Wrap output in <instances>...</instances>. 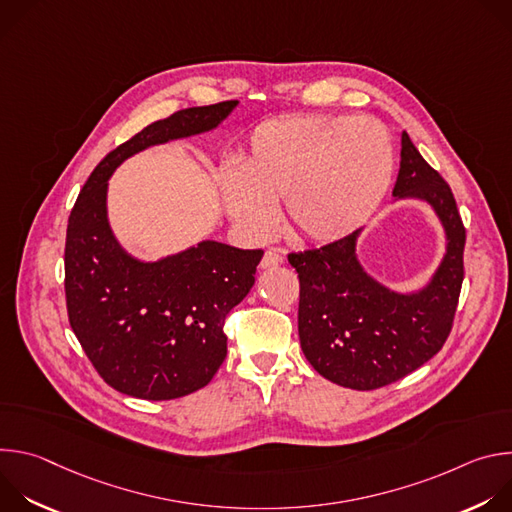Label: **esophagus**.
Instances as JSON below:
<instances>
[{
  "label": "esophagus",
  "instance_id": "1",
  "mask_svg": "<svg viewBox=\"0 0 512 512\" xmlns=\"http://www.w3.org/2000/svg\"><path fill=\"white\" fill-rule=\"evenodd\" d=\"M283 263V251L279 249H267L263 259H261V267L263 269H269V267H277Z\"/></svg>",
  "mask_w": 512,
  "mask_h": 512
}]
</instances>
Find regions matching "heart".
<instances>
[{
    "label": "heart",
    "mask_w": 512,
    "mask_h": 512,
    "mask_svg": "<svg viewBox=\"0 0 512 512\" xmlns=\"http://www.w3.org/2000/svg\"><path fill=\"white\" fill-rule=\"evenodd\" d=\"M393 145L381 123L346 115H283L261 123L221 182L233 221L251 237L273 225L283 200L289 229L334 241L358 229L383 200Z\"/></svg>",
    "instance_id": "1"
}]
</instances>
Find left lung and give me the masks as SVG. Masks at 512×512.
<instances>
[{"label":"left lung","instance_id":"1","mask_svg":"<svg viewBox=\"0 0 512 512\" xmlns=\"http://www.w3.org/2000/svg\"><path fill=\"white\" fill-rule=\"evenodd\" d=\"M393 196L431 204L448 239L444 261L415 294H397L362 269L360 231L287 255L300 277L298 332L306 358L324 379L356 391L391 385L442 350L464 281L466 229L456 198L405 131Z\"/></svg>","mask_w":512,"mask_h":512}]
</instances>
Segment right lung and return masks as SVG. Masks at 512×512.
<instances>
[{
    "mask_svg": "<svg viewBox=\"0 0 512 512\" xmlns=\"http://www.w3.org/2000/svg\"><path fill=\"white\" fill-rule=\"evenodd\" d=\"M239 101L190 107L109 152L68 216L64 291L72 332L101 379L119 393L168 401L206 387L227 356L225 320L255 283L261 249L202 241L143 263L107 221V180L133 154L214 129Z\"/></svg>",
    "mask_w": 512,
    "mask_h": 512,
    "instance_id": "obj_1",
    "label": "right lung"
}]
</instances>
